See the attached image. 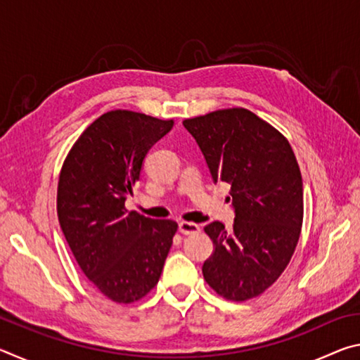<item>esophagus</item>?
Wrapping results in <instances>:
<instances>
[{
	"label": "esophagus",
	"mask_w": 360,
	"mask_h": 360,
	"mask_svg": "<svg viewBox=\"0 0 360 360\" xmlns=\"http://www.w3.org/2000/svg\"><path fill=\"white\" fill-rule=\"evenodd\" d=\"M179 231L182 235H195L200 231V227L193 222H179Z\"/></svg>",
	"instance_id": "1"
}]
</instances>
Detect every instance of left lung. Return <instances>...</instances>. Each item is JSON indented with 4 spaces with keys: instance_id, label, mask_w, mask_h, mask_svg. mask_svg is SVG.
I'll use <instances>...</instances> for the list:
<instances>
[{
    "instance_id": "obj_1",
    "label": "left lung",
    "mask_w": 360,
    "mask_h": 360,
    "mask_svg": "<svg viewBox=\"0 0 360 360\" xmlns=\"http://www.w3.org/2000/svg\"><path fill=\"white\" fill-rule=\"evenodd\" d=\"M182 124L212 181L230 184L235 208L233 229L217 221L205 227L214 245L202 268L205 281L227 300H249L281 276L300 238L303 182L295 154L275 127L245 108Z\"/></svg>"
}]
</instances>
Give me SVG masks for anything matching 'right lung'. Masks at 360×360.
I'll list each match as a JSON object with an SVG mask.
<instances>
[{
  "instance_id": "add662e5",
  "label": "right lung",
  "mask_w": 360,
  "mask_h": 360,
  "mask_svg": "<svg viewBox=\"0 0 360 360\" xmlns=\"http://www.w3.org/2000/svg\"><path fill=\"white\" fill-rule=\"evenodd\" d=\"M173 124L109 111L84 130L60 172V227L84 275L115 303H133L155 288L178 230L169 219L125 208L146 154Z\"/></svg>"
}]
</instances>
